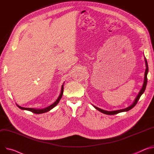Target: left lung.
Wrapping results in <instances>:
<instances>
[{
	"label": "left lung",
	"mask_w": 154,
	"mask_h": 154,
	"mask_svg": "<svg viewBox=\"0 0 154 154\" xmlns=\"http://www.w3.org/2000/svg\"><path fill=\"white\" fill-rule=\"evenodd\" d=\"M145 62H146V72H145V75H144V84H143V88L141 89V90L140 91L139 94L138 95V96L136 97L134 103L131 105L129 107L127 108H125V109H120V110H117V111H105V110H103V109H101L98 107H96L95 106H94V107L97 109V110H98L99 111L103 112L104 114H109V115H114V114H118L119 112H124V111H129L131 109H132L136 104H137L138 101L140 99V98L141 97V95L144 93L145 89H146V85H147V73H148V70H149V68H148V64H147V60H146V58L145 57Z\"/></svg>",
	"instance_id": "1"
}]
</instances>
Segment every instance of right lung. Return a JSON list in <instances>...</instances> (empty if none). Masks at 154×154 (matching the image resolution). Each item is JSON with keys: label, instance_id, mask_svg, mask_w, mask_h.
I'll list each match as a JSON object with an SVG mask.
<instances>
[{"label": "right lung", "instance_id": "add662e5", "mask_svg": "<svg viewBox=\"0 0 154 154\" xmlns=\"http://www.w3.org/2000/svg\"><path fill=\"white\" fill-rule=\"evenodd\" d=\"M63 86L62 85V90H61V93L59 97V98L57 99V100L54 102V103L53 104H52L51 105L49 106L47 108H45L44 109H34V108H24V107H21L19 105H18L16 104V105L18 106V108H20V109H25V110H27V111H31L33 113H35V114H42V113H44V112H46L49 111H50L51 109H52L53 108H54L59 102L60 100L61 99L62 97V95H63Z\"/></svg>", "mask_w": 154, "mask_h": 154}]
</instances>
